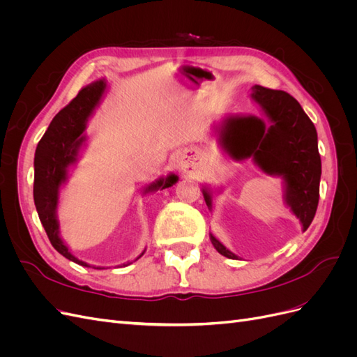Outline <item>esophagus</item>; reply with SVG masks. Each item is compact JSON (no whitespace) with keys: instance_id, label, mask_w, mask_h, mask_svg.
I'll return each mask as SVG.
<instances>
[{"instance_id":"34e87169","label":"esophagus","mask_w":357,"mask_h":357,"mask_svg":"<svg viewBox=\"0 0 357 357\" xmlns=\"http://www.w3.org/2000/svg\"><path fill=\"white\" fill-rule=\"evenodd\" d=\"M178 167H180V169L186 171V169H188V167H189V164H188V162H186L185 159H180V160H178Z\"/></svg>"}]
</instances>
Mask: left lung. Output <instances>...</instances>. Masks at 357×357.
I'll list each match as a JSON object with an SVG mask.
<instances>
[{
    "label": "left lung",
    "instance_id": "8db88e82",
    "mask_svg": "<svg viewBox=\"0 0 357 357\" xmlns=\"http://www.w3.org/2000/svg\"><path fill=\"white\" fill-rule=\"evenodd\" d=\"M250 98L262 116L226 114L214 125V137L232 160L252 159L265 174L282 177L283 201L305 232L319 204L321 160L316 128L287 92L255 84ZM201 190L213 211V197L219 195L222 188L202 185ZM210 240L222 256L240 259L211 232Z\"/></svg>",
    "mask_w": 357,
    "mask_h": 357
}]
</instances>
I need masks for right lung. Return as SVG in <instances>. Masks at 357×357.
Segmentation results:
<instances>
[{"mask_svg": "<svg viewBox=\"0 0 357 357\" xmlns=\"http://www.w3.org/2000/svg\"><path fill=\"white\" fill-rule=\"evenodd\" d=\"M109 91V84L105 79L95 80L82 88L77 96L62 109L50 122L47 131L41 137L36 149L34 158V202L38 213L40 222L45 228L52 245L56 248L68 261L88 266L93 269H105L104 266L89 265L74 256L70 247L61 236V226L58 220V205L59 195L63 185H67L71 169L77 165V162L88 146V134L86 128L93 116L95 110L102 102L104 96ZM178 177L169 174L167 177L160 176L155 181L149 183L143 189V195L153 193L176 185ZM146 252L139 253L132 262L142 257ZM132 262H126L117 266H128Z\"/></svg>", "mask_w": 357, "mask_h": 357, "instance_id": "obj_1", "label": "right lung"}]
</instances>
